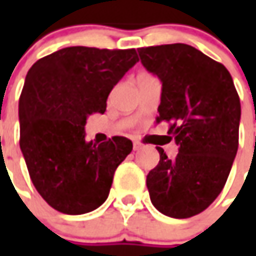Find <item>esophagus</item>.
Returning a JSON list of instances; mask_svg holds the SVG:
<instances>
[{"label":"esophagus","instance_id":"1","mask_svg":"<svg viewBox=\"0 0 256 256\" xmlns=\"http://www.w3.org/2000/svg\"><path fill=\"white\" fill-rule=\"evenodd\" d=\"M142 148V145L140 142H134V151H140Z\"/></svg>","mask_w":256,"mask_h":256}]
</instances>
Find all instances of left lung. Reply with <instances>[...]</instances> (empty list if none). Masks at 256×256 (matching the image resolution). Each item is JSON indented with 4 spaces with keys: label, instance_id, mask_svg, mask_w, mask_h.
<instances>
[{
    "label": "left lung",
    "instance_id": "left-lung-1",
    "mask_svg": "<svg viewBox=\"0 0 256 256\" xmlns=\"http://www.w3.org/2000/svg\"><path fill=\"white\" fill-rule=\"evenodd\" d=\"M142 65L162 82L156 122L180 146L175 160L158 148L146 175L150 198L171 218H191L221 194L238 151L241 102L230 71L186 44L138 48Z\"/></svg>",
    "mask_w": 256,
    "mask_h": 256
}]
</instances>
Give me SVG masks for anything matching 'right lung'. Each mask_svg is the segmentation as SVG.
Listing matches in <instances>:
<instances>
[{
  "label": "right lung",
  "instance_id": "obj_1",
  "mask_svg": "<svg viewBox=\"0 0 256 256\" xmlns=\"http://www.w3.org/2000/svg\"><path fill=\"white\" fill-rule=\"evenodd\" d=\"M140 61L136 51L68 46L38 60L20 96V146L35 190L50 206L81 215L108 198L131 140L88 142L85 124L104 114L106 98Z\"/></svg>",
  "mask_w": 256,
  "mask_h": 256
}]
</instances>
